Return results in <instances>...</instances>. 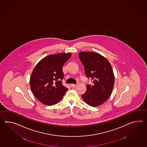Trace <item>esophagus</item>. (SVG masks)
<instances>
[{"instance_id": "obj_1", "label": "esophagus", "mask_w": 147, "mask_h": 147, "mask_svg": "<svg viewBox=\"0 0 147 147\" xmlns=\"http://www.w3.org/2000/svg\"><path fill=\"white\" fill-rule=\"evenodd\" d=\"M76 86H77V85L75 84H71V86H72V88H74Z\"/></svg>"}]
</instances>
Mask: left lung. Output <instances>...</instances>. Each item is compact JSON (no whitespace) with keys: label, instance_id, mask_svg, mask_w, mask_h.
I'll return each mask as SVG.
<instances>
[{"label":"left lung","instance_id":"left-lung-1","mask_svg":"<svg viewBox=\"0 0 147 147\" xmlns=\"http://www.w3.org/2000/svg\"><path fill=\"white\" fill-rule=\"evenodd\" d=\"M79 57L86 77L92 81V85H86V92L82 98L91 106H100L110 97L114 85L111 65L106 58L95 52L81 51Z\"/></svg>","mask_w":147,"mask_h":147}]
</instances>
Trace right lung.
<instances>
[{"label": "right lung", "mask_w": 147, "mask_h": 147, "mask_svg": "<svg viewBox=\"0 0 147 147\" xmlns=\"http://www.w3.org/2000/svg\"><path fill=\"white\" fill-rule=\"evenodd\" d=\"M72 56L71 53L50 55L43 58L33 70L30 85L34 96L46 105L57 104L68 89L63 85V66Z\"/></svg>", "instance_id": "add662e5"}]
</instances>
